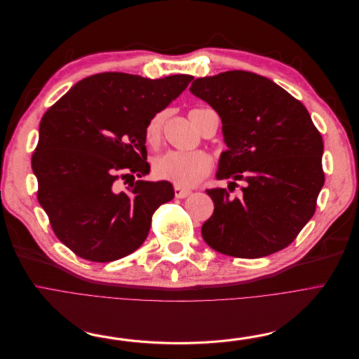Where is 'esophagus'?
<instances>
[{"mask_svg": "<svg viewBox=\"0 0 359 359\" xmlns=\"http://www.w3.org/2000/svg\"><path fill=\"white\" fill-rule=\"evenodd\" d=\"M174 191H175V197H177V198H185L187 196H190V194H191V190L182 189V187H180V185H175Z\"/></svg>", "mask_w": 359, "mask_h": 359, "instance_id": "esophagus-1", "label": "esophagus"}]
</instances>
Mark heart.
<instances>
[{
	"label": "heart",
	"instance_id": "heart-1",
	"mask_svg": "<svg viewBox=\"0 0 359 359\" xmlns=\"http://www.w3.org/2000/svg\"><path fill=\"white\" fill-rule=\"evenodd\" d=\"M201 109H193L190 119L198 127V112ZM165 114L153 115L144 128V137L147 144L158 146L162 140V128ZM212 166V159L206 151H180L168 150L153 161V174L156 178L169 181L180 187H194L206 175Z\"/></svg>",
	"mask_w": 359,
	"mask_h": 359
}]
</instances>
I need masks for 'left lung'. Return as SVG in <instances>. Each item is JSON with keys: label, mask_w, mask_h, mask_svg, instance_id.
I'll use <instances>...</instances> for the list:
<instances>
[{"label": "left lung", "mask_w": 359, "mask_h": 359, "mask_svg": "<svg viewBox=\"0 0 359 359\" xmlns=\"http://www.w3.org/2000/svg\"><path fill=\"white\" fill-rule=\"evenodd\" d=\"M190 92L220 116L228 149L216 178L232 180L229 191L206 190L215 210L203 240L240 259L287 247L313 217L324 185L323 139L309 111L275 81L243 70L196 79ZM236 179L246 187L235 198Z\"/></svg>", "instance_id": "8db88e82"}]
</instances>
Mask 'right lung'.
Listing matches in <instances>:
<instances>
[{"label": "right lung", "mask_w": 359, "mask_h": 359, "mask_svg": "<svg viewBox=\"0 0 359 359\" xmlns=\"http://www.w3.org/2000/svg\"><path fill=\"white\" fill-rule=\"evenodd\" d=\"M191 80L100 73L45 112L32 156L38 200L58 240L79 257H126L144 243L155 210L174 198L168 181H135L127 191H118V181L150 172L144 128Z\"/></svg>", "instance_id": "obj_1"}]
</instances>
